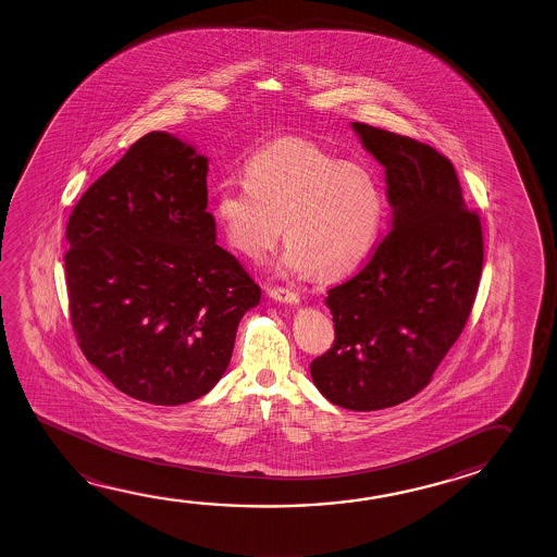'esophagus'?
Masks as SVG:
<instances>
[{
  "label": "esophagus",
  "mask_w": 557,
  "mask_h": 557,
  "mask_svg": "<svg viewBox=\"0 0 557 557\" xmlns=\"http://www.w3.org/2000/svg\"><path fill=\"white\" fill-rule=\"evenodd\" d=\"M269 296L273 298L274 302L281 304H298L300 302V296L298 294L293 293V290H288V288H271L269 290Z\"/></svg>",
  "instance_id": "34e87169"
}]
</instances>
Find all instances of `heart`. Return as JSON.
Segmentation results:
<instances>
[{
	"instance_id": "b5f03b06",
	"label": "heart",
	"mask_w": 557,
	"mask_h": 557,
	"mask_svg": "<svg viewBox=\"0 0 557 557\" xmlns=\"http://www.w3.org/2000/svg\"><path fill=\"white\" fill-rule=\"evenodd\" d=\"M246 183L222 185L212 214L227 244L261 259L283 234L284 273L337 281L374 251L386 198L370 171L306 140H278L247 161Z\"/></svg>"
}]
</instances>
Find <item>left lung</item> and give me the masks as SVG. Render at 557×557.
<instances>
[{
  "mask_svg": "<svg viewBox=\"0 0 557 557\" xmlns=\"http://www.w3.org/2000/svg\"><path fill=\"white\" fill-rule=\"evenodd\" d=\"M352 128L386 168L392 232L327 293L335 341L310 372L331 404L376 411L419 394L460 337L480 286L483 236L446 156L376 126Z\"/></svg>",
  "mask_w": 557,
  "mask_h": 557,
  "instance_id": "obj_1",
  "label": "left lung"
}]
</instances>
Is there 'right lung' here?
<instances>
[{
	"instance_id": "obj_1",
	"label": "right lung",
	"mask_w": 557,
	"mask_h": 557,
	"mask_svg": "<svg viewBox=\"0 0 557 557\" xmlns=\"http://www.w3.org/2000/svg\"><path fill=\"white\" fill-rule=\"evenodd\" d=\"M208 160L168 133L133 144L67 218L70 318L126 396L181 406L224 376L261 288L216 244Z\"/></svg>"
}]
</instances>
